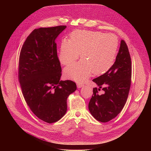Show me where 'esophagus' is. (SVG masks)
I'll list each match as a JSON object with an SVG mask.
<instances>
[{
	"label": "esophagus",
	"mask_w": 151,
	"mask_h": 151,
	"mask_svg": "<svg viewBox=\"0 0 151 151\" xmlns=\"http://www.w3.org/2000/svg\"><path fill=\"white\" fill-rule=\"evenodd\" d=\"M77 85V87L78 88H81V87L84 86V84H82V83H78Z\"/></svg>",
	"instance_id": "34e87169"
}]
</instances>
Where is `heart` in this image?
<instances>
[{"instance_id": "b5f03b06", "label": "heart", "mask_w": 151, "mask_h": 151, "mask_svg": "<svg viewBox=\"0 0 151 151\" xmlns=\"http://www.w3.org/2000/svg\"><path fill=\"white\" fill-rule=\"evenodd\" d=\"M70 38L71 40L63 39L61 42L59 61L62 65H70L79 58L80 52L82 60L65 68L67 78L84 82L92 72L95 75L101 74L113 65L119 45L115 35L77 30L72 32Z\"/></svg>"}]
</instances>
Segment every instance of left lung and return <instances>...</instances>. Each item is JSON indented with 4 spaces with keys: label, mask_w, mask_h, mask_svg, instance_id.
<instances>
[{
    "label": "left lung",
    "mask_w": 151,
    "mask_h": 151,
    "mask_svg": "<svg viewBox=\"0 0 151 151\" xmlns=\"http://www.w3.org/2000/svg\"><path fill=\"white\" fill-rule=\"evenodd\" d=\"M131 60L127 45L124 40L116 61L103 75L92 80L98 88H93V95L88 104L92 116L98 121L106 123L115 118L124 108L131 82ZM102 88L104 93L99 95Z\"/></svg>",
    "instance_id": "obj_1"
}]
</instances>
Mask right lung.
<instances>
[{
    "label": "right lung",
    "instance_id": "add662e5",
    "mask_svg": "<svg viewBox=\"0 0 151 151\" xmlns=\"http://www.w3.org/2000/svg\"><path fill=\"white\" fill-rule=\"evenodd\" d=\"M65 25L35 29L22 46L19 81L25 101L33 113L47 123L59 120L67 111V99L77 86L60 81L62 67L55 40Z\"/></svg>",
    "mask_w": 151,
    "mask_h": 151
}]
</instances>
